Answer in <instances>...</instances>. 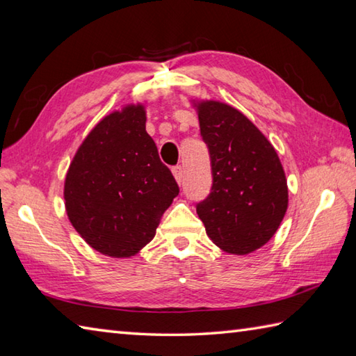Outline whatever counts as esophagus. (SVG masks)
<instances>
[{"instance_id": "obj_1", "label": "esophagus", "mask_w": 356, "mask_h": 356, "mask_svg": "<svg viewBox=\"0 0 356 356\" xmlns=\"http://www.w3.org/2000/svg\"><path fill=\"white\" fill-rule=\"evenodd\" d=\"M172 172H173V177H175V179L181 184V181H183V178H184L183 165H175V168L172 169Z\"/></svg>"}]
</instances>
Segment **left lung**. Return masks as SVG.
Segmentation results:
<instances>
[{"instance_id": "1", "label": "left lung", "mask_w": 356, "mask_h": 356, "mask_svg": "<svg viewBox=\"0 0 356 356\" xmlns=\"http://www.w3.org/2000/svg\"><path fill=\"white\" fill-rule=\"evenodd\" d=\"M200 132L212 168V187L197 202L206 234L229 253L244 255L275 235L287 210V181L267 138L236 108L207 101Z\"/></svg>"}]
</instances>
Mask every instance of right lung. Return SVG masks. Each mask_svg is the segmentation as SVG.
<instances>
[{
	"mask_svg": "<svg viewBox=\"0 0 356 356\" xmlns=\"http://www.w3.org/2000/svg\"><path fill=\"white\" fill-rule=\"evenodd\" d=\"M179 187L146 132L143 106H129L99 121L72 161L67 216L93 249L132 257L155 236L159 218Z\"/></svg>",
	"mask_w": 356,
	"mask_h": 356,
	"instance_id": "add662e5",
	"label": "right lung"
}]
</instances>
